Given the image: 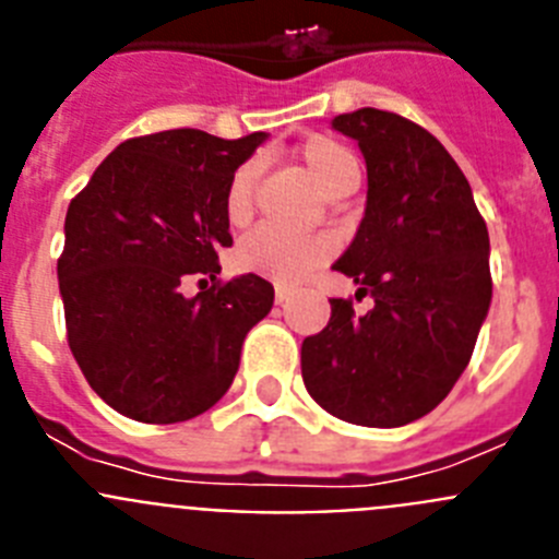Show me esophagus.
Instances as JSON below:
<instances>
[{
  "label": "esophagus",
  "instance_id": "esophagus-1",
  "mask_svg": "<svg viewBox=\"0 0 559 559\" xmlns=\"http://www.w3.org/2000/svg\"><path fill=\"white\" fill-rule=\"evenodd\" d=\"M274 296H276V305H283V302H288V296H290V288H288V285H274Z\"/></svg>",
  "mask_w": 559,
  "mask_h": 559
}]
</instances>
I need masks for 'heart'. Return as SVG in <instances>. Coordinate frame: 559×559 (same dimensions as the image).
I'll return each instance as SVG.
<instances>
[{"instance_id": "obj_1", "label": "heart", "mask_w": 559, "mask_h": 559, "mask_svg": "<svg viewBox=\"0 0 559 559\" xmlns=\"http://www.w3.org/2000/svg\"><path fill=\"white\" fill-rule=\"evenodd\" d=\"M302 165L313 176L319 190L335 199L353 192L360 181V165L349 147L330 136H310L296 147ZM254 165H246L231 176L226 190V218L231 226H243L254 210ZM330 257V243L322 237H294L280 229H257L240 240L235 263L249 274H263L276 283H296L308 271Z\"/></svg>"}]
</instances>
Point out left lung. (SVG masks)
I'll list each match as a JSON object with an SVG mask.
<instances>
[{"label": "left lung", "instance_id": "left-lung-1", "mask_svg": "<svg viewBox=\"0 0 559 559\" xmlns=\"http://www.w3.org/2000/svg\"><path fill=\"white\" fill-rule=\"evenodd\" d=\"M335 131L367 162V210L333 263L372 310L330 299L302 341L310 397L344 423L397 428L426 417L471 364L492 299L490 235L442 142L380 108L338 114Z\"/></svg>", "mask_w": 559, "mask_h": 559}]
</instances>
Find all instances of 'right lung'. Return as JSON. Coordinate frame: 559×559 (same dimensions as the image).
Returning <instances> with one entry per match:
<instances>
[{
  "instance_id": "add662e5",
  "label": "right lung",
  "mask_w": 559,
  "mask_h": 559,
  "mask_svg": "<svg viewBox=\"0 0 559 559\" xmlns=\"http://www.w3.org/2000/svg\"><path fill=\"white\" fill-rule=\"evenodd\" d=\"M265 140L195 128L136 136L69 204L58 260L69 349L114 412L185 423L231 386L274 288L257 274L218 283V251L231 246L226 190ZM190 273L211 276L195 297L180 294Z\"/></svg>"
}]
</instances>
